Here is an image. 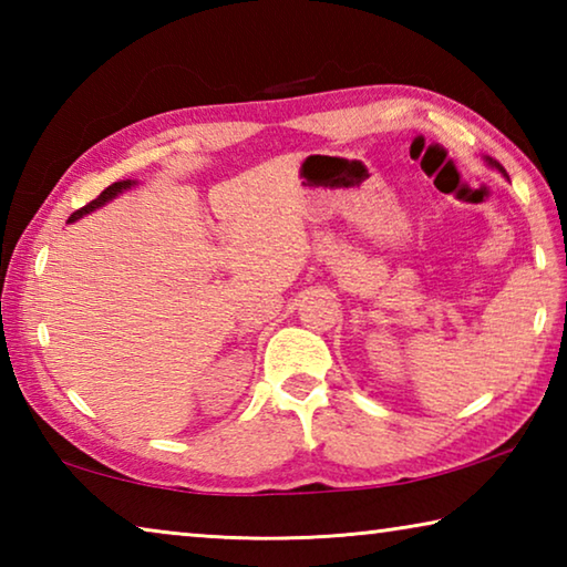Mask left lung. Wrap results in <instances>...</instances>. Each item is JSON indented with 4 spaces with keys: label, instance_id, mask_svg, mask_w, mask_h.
<instances>
[{
    "label": "left lung",
    "instance_id": "8db88e82",
    "mask_svg": "<svg viewBox=\"0 0 567 567\" xmlns=\"http://www.w3.org/2000/svg\"><path fill=\"white\" fill-rule=\"evenodd\" d=\"M491 165H495V162H493V159H491ZM497 167H501V165H497ZM501 169H503V167H501Z\"/></svg>",
    "mask_w": 567,
    "mask_h": 567
}]
</instances>
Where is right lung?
Masks as SVG:
<instances>
[{
    "label": "right lung",
    "mask_w": 567,
    "mask_h": 567,
    "mask_svg": "<svg viewBox=\"0 0 567 567\" xmlns=\"http://www.w3.org/2000/svg\"><path fill=\"white\" fill-rule=\"evenodd\" d=\"M130 187V182H114V185H110L107 189L102 192V195L97 197V199H92L90 205H84V207H80L76 209V213H72V217H70V223H74V219H80L82 215H87V213H92V209H97V207H102L104 203H107V199H112L114 195H117V192H122V189H127Z\"/></svg>",
    "instance_id": "1"
}]
</instances>
